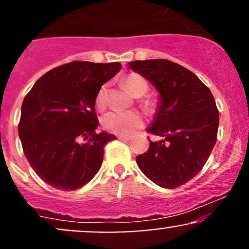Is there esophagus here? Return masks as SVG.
Masks as SVG:
<instances>
[{"mask_svg": "<svg viewBox=\"0 0 249 249\" xmlns=\"http://www.w3.org/2000/svg\"><path fill=\"white\" fill-rule=\"evenodd\" d=\"M119 139H121V141H123V142H131V139L130 138H126V137H119Z\"/></svg>", "mask_w": 249, "mask_h": 249, "instance_id": "obj_1", "label": "esophagus"}]
</instances>
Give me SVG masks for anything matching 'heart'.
<instances>
[{"label": "heart", "instance_id": "1", "mask_svg": "<svg viewBox=\"0 0 249 249\" xmlns=\"http://www.w3.org/2000/svg\"><path fill=\"white\" fill-rule=\"evenodd\" d=\"M124 87L131 95L134 97H141L145 95L147 91V82L142 76L137 73H131L124 79ZM107 87L103 85L99 88L96 95V107L102 108L107 104ZM102 125L108 132L118 134V136L128 137L132 136L144 126V118L139 112L136 111H128V112H118V111H111L102 118Z\"/></svg>", "mask_w": 249, "mask_h": 249}]
</instances>
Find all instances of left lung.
I'll return each instance as SVG.
<instances>
[{"label":"left lung","mask_w":249,"mask_h":249,"mask_svg":"<svg viewBox=\"0 0 249 249\" xmlns=\"http://www.w3.org/2000/svg\"><path fill=\"white\" fill-rule=\"evenodd\" d=\"M128 68L159 92L146 131L161 139L136 157L137 165L158 186H181L201 171L215 145L219 111L212 92L193 72L167 59L134 61Z\"/></svg>","instance_id":"1"}]
</instances>
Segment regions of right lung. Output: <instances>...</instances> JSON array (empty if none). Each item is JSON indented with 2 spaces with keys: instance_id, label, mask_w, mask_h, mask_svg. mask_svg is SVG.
I'll return each mask as SVG.
<instances>
[{
  "instance_id": "1",
  "label": "right lung",
  "mask_w": 249,
  "mask_h": 249,
  "mask_svg": "<svg viewBox=\"0 0 249 249\" xmlns=\"http://www.w3.org/2000/svg\"><path fill=\"white\" fill-rule=\"evenodd\" d=\"M121 69L118 62H71L48 71L25 96L18 136L25 158L43 181L73 191L98 172L105 144L116 136L96 133L95 99Z\"/></svg>"
}]
</instances>
